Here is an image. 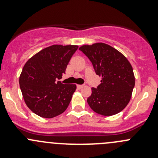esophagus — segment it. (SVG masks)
Wrapping results in <instances>:
<instances>
[{
  "instance_id": "esophagus-1",
  "label": "esophagus",
  "mask_w": 158,
  "mask_h": 158,
  "mask_svg": "<svg viewBox=\"0 0 158 158\" xmlns=\"http://www.w3.org/2000/svg\"><path fill=\"white\" fill-rule=\"evenodd\" d=\"M84 85H77V89H81L82 88H83Z\"/></svg>"
}]
</instances>
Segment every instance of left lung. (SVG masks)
Here are the masks:
<instances>
[{"label": "left lung", "mask_w": 158, "mask_h": 158, "mask_svg": "<svg viewBox=\"0 0 158 158\" xmlns=\"http://www.w3.org/2000/svg\"><path fill=\"white\" fill-rule=\"evenodd\" d=\"M79 49L92 62L101 84L92 88L87 102L95 112L104 116L118 114L125 109L135 84L133 69L126 57L103 43L83 45Z\"/></svg>", "instance_id": "left-lung-1"}]
</instances>
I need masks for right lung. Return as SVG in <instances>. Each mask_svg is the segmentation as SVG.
<instances>
[{"mask_svg": "<svg viewBox=\"0 0 158 158\" xmlns=\"http://www.w3.org/2000/svg\"><path fill=\"white\" fill-rule=\"evenodd\" d=\"M78 49L76 45H52L42 49L27 60L19 83L27 107L46 118L58 116L69 106L75 84H63L62 76Z\"/></svg>", "mask_w": 158, "mask_h": 158, "instance_id": "add662e5", "label": "right lung"}]
</instances>
